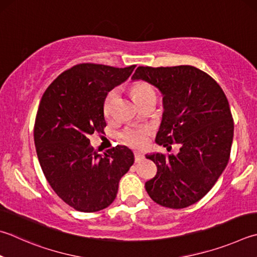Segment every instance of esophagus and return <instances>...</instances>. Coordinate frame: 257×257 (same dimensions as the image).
Instances as JSON below:
<instances>
[{
    "label": "esophagus",
    "mask_w": 257,
    "mask_h": 257,
    "mask_svg": "<svg viewBox=\"0 0 257 257\" xmlns=\"http://www.w3.org/2000/svg\"><path fill=\"white\" fill-rule=\"evenodd\" d=\"M144 154L143 153H139V152H136L135 153V162L136 163H139V162H142L143 160H144Z\"/></svg>",
    "instance_id": "obj_1"
}]
</instances>
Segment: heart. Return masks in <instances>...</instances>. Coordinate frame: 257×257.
I'll return each instance as SVG.
<instances>
[{"label":"heart","instance_id":"b5f03b06","mask_svg":"<svg viewBox=\"0 0 257 257\" xmlns=\"http://www.w3.org/2000/svg\"><path fill=\"white\" fill-rule=\"evenodd\" d=\"M132 93L134 99L137 103L145 101L151 96H156L154 88L146 82H138L132 87ZM118 95L116 88H113L108 92L103 101V112L106 116H109L112 112L113 103L115 97ZM153 129L148 125H132L127 127L120 133L119 137L125 145L134 148H144L148 144L153 135Z\"/></svg>","mask_w":257,"mask_h":257}]
</instances>
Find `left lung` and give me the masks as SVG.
Returning a JSON list of instances; mask_svg holds the SVG:
<instances>
[{"label":"left lung","instance_id":"8db88e82","mask_svg":"<svg viewBox=\"0 0 257 257\" xmlns=\"http://www.w3.org/2000/svg\"><path fill=\"white\" fill-rule=\"evenodd\" d=\"M133 80L153 84L164 97V113L156 143L177 155H147L157 166L145 183L153 201L171 209L186 208L202 199L226 169L230 157L234 120L222 88L190 65L139 66Z\"/></svg>","mask_w":257,"mask_h":257}]
</instances>
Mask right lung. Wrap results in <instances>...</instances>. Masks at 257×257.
<instances>
[{
    "instance_id": "add662e5",
    "label": "right lung",
    "mask_w": 257,
    "mask_h": 257,
    "mask_svg": "<svg viewBox=\"0 0 257 257\" xmlns=\"http://www.w3.org/2000/svg\"><path fill=\"white\" fill-rule=\"evenodd\" d=\"M135 67L77 64L54 80L40 100L34 128L37 156L51 189L77 211L109 207L134 164L128 147L118 145L99 154L88 136L104 132V97Z\"/></svg>"
}]
</instances>
